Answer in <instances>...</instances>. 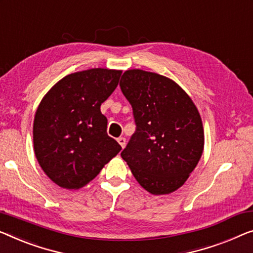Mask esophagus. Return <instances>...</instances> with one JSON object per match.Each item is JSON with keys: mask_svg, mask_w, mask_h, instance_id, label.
<instances>
[{"mask_svg": "<svg viewBox=\"0 0 253 253\" xmlns=\"http://www.w3.org/2000/svg\"><path fill=\"white\" fill-rule=\"evenodd\" d=\"M117 141H118V143L123 149L125 148V145H126V138L125 137H119L118 139H117Z\"/></svg>", "mask_w": 253, "mask_h": 253, "instance_id": "1", "label": "esophagus"}]
</instances>
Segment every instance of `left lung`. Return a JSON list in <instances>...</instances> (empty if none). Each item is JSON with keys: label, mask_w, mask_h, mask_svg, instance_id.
Returning <instances> with one entry per match:
<instances>
[{"label": "left lung", "mask_w": 253, "mask_h": 253, "mask_svg": "<svg viewBox=\"0 0 253 253\" xmlns=\"http://www.w3.org/2000/svg\"><path fill=\"white\" fill-rule=\"evenodd\" d=\"M119 85L136 124L122 158L144 190L172 193L202 156L205 131L198 108L177 83L157 73L126 70Z\"/></svg>", "instance_id": "8db88e82"}]
</instances>
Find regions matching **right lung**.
I'll list each match as a JSON object with an SVG mask.
<instances>
[{
    "label": "right lung",
    "mask_w": 253,
    "mask_h": 253,
    "mask_svg": "<svg viewBox=\"0 0 253 253\" xmlns=\"http://www.w3.org/2000/svg\"><path fill=\"white\" fill-rule=\"evenodd\" d=\"M122 73L93 68L67 75L41 101L34 118V152L58 186H85L122 150L107 134L108 120L100 110Z\"/></svg>",
    "instance_id": "obj_1"
}]
</instances>
